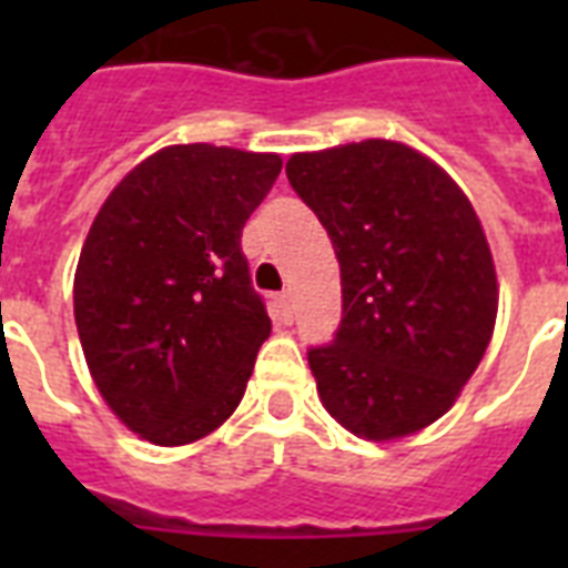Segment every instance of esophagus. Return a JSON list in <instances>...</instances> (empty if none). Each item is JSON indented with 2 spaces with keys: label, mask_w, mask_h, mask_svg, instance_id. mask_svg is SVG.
<instances>
[{
  "label": "esophagus",
  "mask_w": 568,
  "mask_h": 568,
  "mask_svg": "<svg viewBox=\"0 0 568 568\" xmlns=\"http://www.w3.org/2000/svg\"><path fill=\"white\" fill-rule=\"evenodd\" d=\"M274 310H276V315H280V321H285V324L294 318L292 303H288V294H285V292L276 294V297H274Z\"/></svg>",
  "instance_id": "34e87169"
}]
</instances>
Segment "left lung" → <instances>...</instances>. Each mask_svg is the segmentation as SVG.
Here are the masks:
<instances>
[{"instance_id": "1", "label": "left lung", "mask_w": 568, "mask_h": 568, "mask_svg": "<svg viewBox=\"0 0 568 568\" xmlns=\"http://www.w3.org/2000/svg\"><path fill=\"white\" fill-rule=\"evenodd\" d=\"M288 182L318 214L342 271V324L310 347L321 404L386 442L454 406L493 338L498 283L459 185L397 141L297 153Z\"/></svg>"}]
</instances>
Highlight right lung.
<instances>
[{"instance_id":"1","label":"right lung","mask_w":568,"mask_h":568,"mask_svg":"<svg viewBox=\"0 0 568 568\" xmlns=\"http://www.w3.org/2000/svg\"><path fill=\"white\" fill-rule=\"evenodd\" d=\"M280 171L274 153L164 146L93 217L75 327L105 404L153 445L203 439L244 397L271 318L241 230Z\"/></svg>"}]
</instances>
